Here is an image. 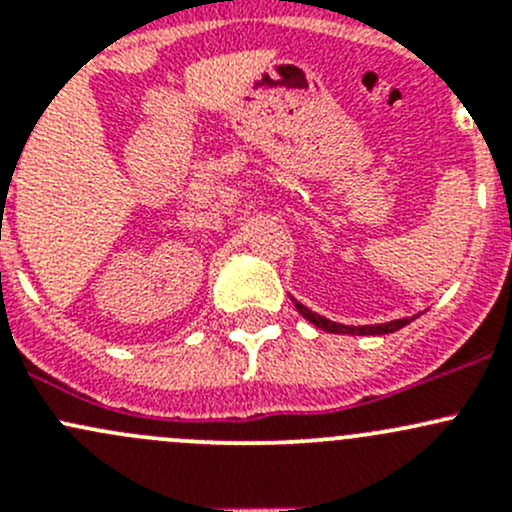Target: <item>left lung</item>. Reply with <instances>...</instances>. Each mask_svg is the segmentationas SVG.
<instances>
[{
	"mask_svg": "<svg viewBox=\"0 0 512 512\" xmlns=\"http://www.w3.org/2000/svg\"><path fill=\"white\" fill-rule=\"evenodd\" d=\"M292 302H294V309H297V312L302 314L309 324H314L317 329H324V332H329V334H352V337H376V334L399 332L401 327H406V324H411L418 317V314H414V317L391 319V322H384V324H361V327H354V324L332 322V319H327V317H322V314L307 309L302 302H297L294 297H292Z\"/></svg>",
	"mask_w": 512,
	"mask_h": 512,
	"instance_id": "left-lung-1",
	"label": "left lung"
}]
</instances>
